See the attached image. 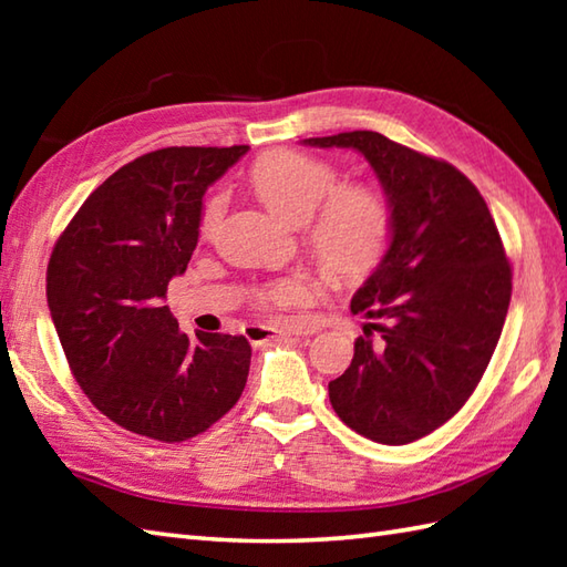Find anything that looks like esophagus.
Segmentation results:
<instances>
[{"label":"esophagus","mask_w":567,"mask_h":567,"mask_svg":"<svg viewBox=\"0 0 567 567\" xmlns=\"http://www.w3.org/2000/svg\"><path fill=\"white\" fill-rule=\"evenodd\" d=\"M309 333L307 327H287V329H275V327H260V323H248L246 327V339L250 343H265L277 336H305Z\"/></svg>","instance_id":"obj_1"}]
</instances>
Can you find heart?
<instances>
[{"label": "heart", "mask_w": 567, "mask_h": 567, "mask_svg": "<svg viewBox=\"0 0 567 567\" xmlns=\"http://www.w3.org/2000/svg\"><path fill=\"white\" fill-rule=\"evenodd\" d=\"M250 183L268 207L292 224L307 221V240L327 270L339 277L370 272L388 250L394 214L390 199L368 185H341L339 171L327 161L299 151L265 155ZM226 209L224 192L204 202L199 234L209 238ZM307 275L282 277L260 292L265 309H292L315 297Z\"/></svg>", "instance_id": "b5f03b06"}]
</instances>
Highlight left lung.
<instances>
[{
  "label": "left lung",
  "instance_id": "left-lung-1",
  "mask_svg": "<svg viewBox=\"0 0 567 567\" xmlns=\"http://www.w3.org/2000/svg\"><path fill=\"white\" fill-rule=\"evenodd\" d=\"M302 143L365 155L394 214L388 250L351 299L372 321L329 382L331 406L360 436L412 443L457 414L487 370L512 299L507 252L483 195L451 163L378 131Z\"/></svg>",
  "mask_w": 567,
  "mask_h": 567
}]
</instances>
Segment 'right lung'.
Returning a JSON list of instances; mask_svg holds the SVG:
<instances>
[{"label": "right lung", "instance_id": "right-lung-1", "mask_svg": "<svg viewBox=\"0 0 567 567\" xmlns=\"http://www.w3.org/2000/svg\"><path fill=\"white\" fill-rule=\"evenodd\" d=\"M246 151L141 155L84 199L51 252L48 309L72 375L104 416L138 436H197L246 388L244 336L189 339L163 305L197 248L204 192Z\"/></svg>", "mask_w": 567, "mask_h": 567}]
</instances>
